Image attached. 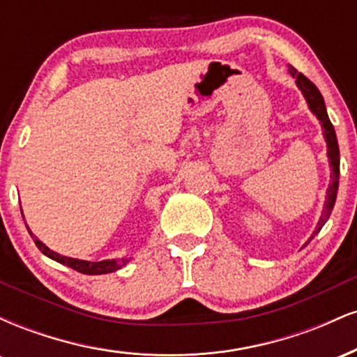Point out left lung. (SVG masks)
<instances>
[{"mask_svg": "<svg viewBox=\"0 0 357 357\" xmlns=\"http://www.w3.org/2000/svg\"><path fill=\"white\" fill-rule=\"evenodd\" d=\"M289 72L290 75L296 77L297 79V87L302 90V93H304L307 104H309V107L312 112L317 116L319 121H321L322 124V129H324V137H326L327 141V155H329V162H331V167H333V183H331L329 190H327V199H326V206H324V213L321 216V220H319L317 223V228H315L312 238L315 235H317L319 231H321V228L326 225V221L329 220L331 216V211H333L334 208V203H335V196H337V188H339V146H337V137H335V130H334V126L331 124L329 121V116H327V110H326V104H324V99L321 96V92H319V89L315 87V85L307 79L305 75H302L301 72H297L296 68L290 65L289 67Z\"/></svg>", "mask_w": 357, "mask_h": 357, "instance_id": "left-lung-1", "label": "left lung"}]
</instances>
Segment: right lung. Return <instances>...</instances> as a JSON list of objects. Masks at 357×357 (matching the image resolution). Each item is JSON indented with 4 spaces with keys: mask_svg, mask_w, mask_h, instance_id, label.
<instances>
[{
    "mask_svg": "<svg viewBox=\"0 0 357 357\" xmlns=\"http://www.w3.org/2000/svg\"><path fill=\"white\" fill-rule=\"evenodd\" d=\"M30 235H31V238H33L35 245L40 248V252H42L43 255H47L48 258H52V260L59 261V264L67 265V267L77 270V272L87 273V275H100V273L116 272V270L122 268L127 264V261H129V260H127V258H121V260L87 261V260H77V258H70V257H61V255H59V253L52 252V250L48 248L47 245H43L42 241L36 238V236L31 231H30Z\"/></svg>",
    "mask_w": 357,
    "mask_h": 357,
    "instance_id": "1",
    "label": "right lung"
}]
</instances>
